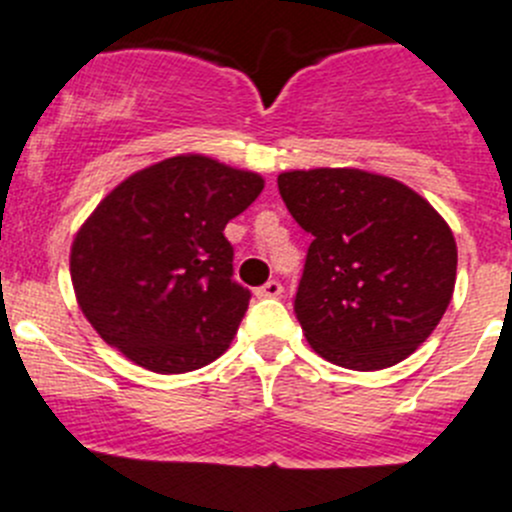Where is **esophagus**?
Wrapping results in <instances>:
<instances>
[{"label":"esophagus","mask_w":512,"mask_h":512,"mask_svg":"<svg viewBox=\"0 0 512 512\" xmlns=\"http://www.w3.org/2000/svg\"><path fill=\"white\" fill-rule=\"evenodd\" d=\"M278 295H283V285H280V280H267L262 288H257V298H278Z\"/></svg>","instance_id":"1"}]
</instances>
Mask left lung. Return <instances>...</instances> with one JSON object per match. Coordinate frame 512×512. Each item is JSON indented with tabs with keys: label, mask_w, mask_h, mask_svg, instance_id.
Returning <instances> with one entry per match:
<instances>
[{
	"label": "left lung",
	"mask_w": 512,
	"mask_h": 512,
	"mask_svg": "<svg viewBox=\"0 0 512 512\" xmlns=\"http://www.w3.org/2000/svg\"><path fill=\"white\" fill-rule=\"evenodd\" d=\"M278 189L313 234L293 303L310 348L356 371L412 356L455 293L450 224L407 184L371 171H283Z\"/></svg>",
	"instance_id": "8db88e82"
}]
</instances>
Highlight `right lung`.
Instances as JSON below:
<instances>
[{"label": "right lung", "instance_id": "right-lung-1", "mask_svg": "<svg viewBox=\"0 0 512 512\" xmlns=\"http://www.w3.org/2000/svg\"><path fill=\"white\" fill-rule=\"evenodd\" d=\"M265 189L255 171L181 154L136 171L95 207L70 247L80 310L108 346L156 374L222 356L250 305L232 280L229 219Z\"/></svg>", "mask_w": 512, "mask_h": 512}]
</instances>
